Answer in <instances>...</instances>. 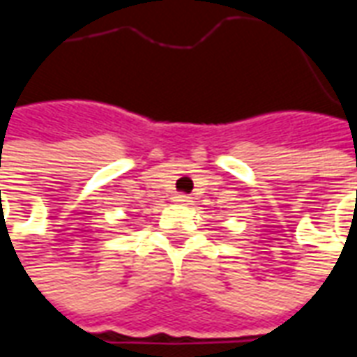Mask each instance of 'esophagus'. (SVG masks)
<instances>
[{"instance_id": "1", "label": "esophagus", "mask_w": 357, "mask_h": 357, "mask_svg": "<svg viewBox=\"0 0 357 357\" xmlns=\"http://www.w3.org/2000/svg\"><path fill=\"white\" fill-rule=\"evenodd\" d=\"M191 197H187V195H176V201L178 202H189Z\"/></svg>"}]
</instances>
